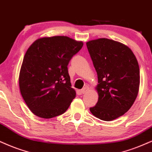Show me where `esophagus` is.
<instances>
[{"label": "esophagus", "instance_id": "obj_1", "mask_svg": "<svg viewBox=\"0 0 152 152\" xmlns=\"http://www.w3.org/2000/svg\"><path fill=\"white\" fill-rule=\"evenodd\" d=\"M88 90H89V87H84L83 89H82V90H81V92H82V94H85Z\"/></svg>", "mask_w": 152, "mask_h": 152}]
</instances>
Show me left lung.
I'll return each mask as SVG.
<instances>
[{"label":"left lung","instance_id":"8db88e82","mask_svg":"<svg viewBox=\"0 0 152 152\" xmlns=\"http://www.w3.org/2000/svg\"><path fill=\"white\" fill-rule=\"evenodd\" d=\"M88 51L98 76V102L91 113L105 121L124 115L137 96L140 67L130 48L108 39L87 43Z\"/></svg>","mask_w":152,"mask_h":152}]
</instances>
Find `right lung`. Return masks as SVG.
I'll list each match as a JSON object with an SVG mask.
<instances>
[{"label":"right lung","instance_id":"add662e5","mask_svg":"<svg viewBox=\"0 0 152 152\" xmlns=\"http://www.w3.org/2000/svg\"><path fill=\"white\" fill-rule=\"evenodd\" d=\"M83 43L64 36L35 41L24 56L19 77L20 92L34 114L51 118L64 113L76 92L67 65Z\"/></svg>","mask_w":152,"mask_h":152}]
</instances>
